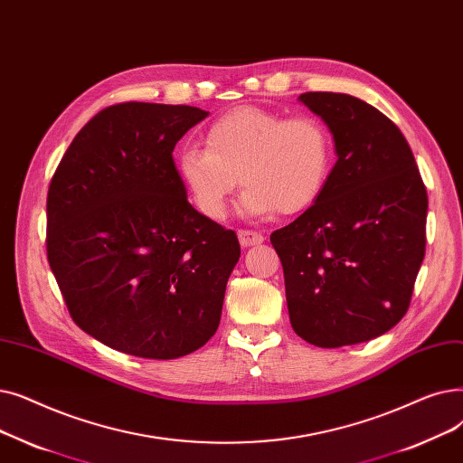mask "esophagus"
<instances>
[{
    "mask_svg": "<svg viewBox=\"0 0 463 463\" xmlns=\"http://www.w3.org/2000/svg\"><path fill=\"white\" fill-rule=\"evenodd\" d=\"M237 237H239L241 247H254V245L263 243V235L258 232H250V230H239Z\"/></svg>",
    "mask_w": 463,
    "mask_h": 463,
    "instance_id": "obj_1",
    "label": "esophagus"
}]
</instances>
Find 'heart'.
Listing matches in <instances>:
<instances>
[{
  "instance_id": "heart-1",
  "label": "heart",
  "mask_w": 463,
  "mask_h": 463,
  "mask_svg": "<svg viewBox=\"0 0 463 463\" xmlns=\"http://www.w3.org/2000/svg\"><path fill=\"white\" fill-rule=\"evenodd\" d=\"M181 181L195 207L222 218L228 197L241 184V211L292 216L309 211L334 169V139L311 115L284 118L258 107H237L205 131V148L186 146L177 160Z\"/></svg>"
}]
</instances>
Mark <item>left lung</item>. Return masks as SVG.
Masks as SVG:
<instances>
[{"instance_id":"obj_1","label":"left lung","mask_w":463,"mask_h":463,"mask_svg":"<svg viewBox=\"0 0 463 463\" xmlns=\"http://www.w3.org/2000/svg\"><path fill=\"white\" fill-rule=\"evenodd\" d=\"M337 162L320 200L271 233L294 332L337 348L375 339L409 309L426 252L428 194L412 150L379 109L348 94L307 92Z\"/></svg>"}]
</instances>
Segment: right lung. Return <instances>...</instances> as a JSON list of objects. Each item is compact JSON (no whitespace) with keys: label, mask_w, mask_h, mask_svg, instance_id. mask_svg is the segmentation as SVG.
<instances>
[{"label":"right lung","mask_w":463,"mask_h":463,"mask_svg":"<svg viewBox=\"0 0 463 463\" xmlns=\"http://www.w3.org/2000/svg\"><path fill=\"white\" fill-rule=\"evenodd\" d=\"M209 113L103 109L65 150L47 195V256L75 324L124 354L173 360L203 346L241 256L235 232L197 213L173 148Z\"/></svg>","instance_id":"right-lung-1"}]
</instances>
